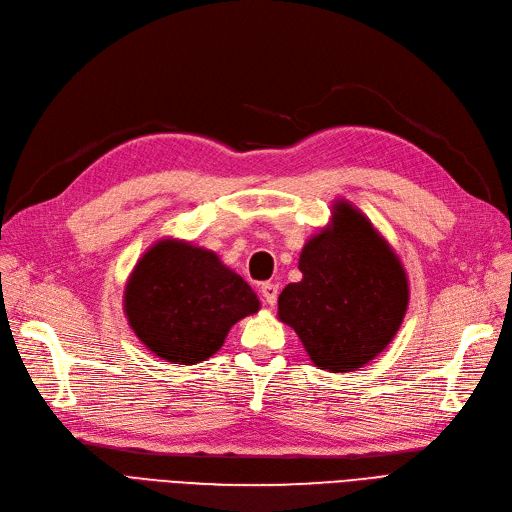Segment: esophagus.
I'll use <instances>...</instances> for the list:
<instances>
[{
    "mask_svg": "<svg viewBox=\"0 0 512 512\" xmlns=\"http://www.w3.org/2000/svg\"><path fill=\"white\" fill-rule=\"evenodd\" d=\"M261 297H263L265 305L274 307L276 301H278V284H274V282H263V284H261Z\"/></svg>",
    "mask_w": 512,
    "mask_h": 512,
    "instance_id": "obj_1",
    "label": "esophagus"
}]
</instances>
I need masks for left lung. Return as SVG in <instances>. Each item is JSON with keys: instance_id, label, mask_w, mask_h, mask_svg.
Here are the masks:
<instances>
[{"instance_id": "left-lung-1", "label": "left lung", "mask_w": 512, "mask_h": 512, "mask_svg": "<svg viewBox=\"0 0 512 512\" xmlns=\"http://www.w3.org/2000/svg\"><path fill=\"white\" fill-rule=\"evenodd\" d=\"M301 282L278 299V317L299 334L319 369L355 371L378 357L409 305L405 267L365 215L344 201L332 226L303 247Z\"/></svg>"}]
</instances>
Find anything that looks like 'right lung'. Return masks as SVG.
<instances>
[{
	"instance_id": "1",
	"label": "right lung",
	"mask_w": 512,
	"mask_h": 512,
	"mask_svg": "<svg viewBox=\"0 0 512 512\" xmlns=\"http://www.w3.org/2000/svg\"><path fill=\"white\" fill-rule=\"evenodd\" d=\"M257 311V294L218 255L174 238L155 242L124 290L134 334L151 353L180 365L218 353L236 321Z\"/></svg>"
}]
</instances>
